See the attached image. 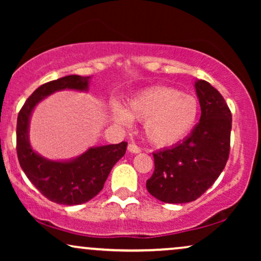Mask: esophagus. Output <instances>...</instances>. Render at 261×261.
Instances as JSON below:
<instances>
[{
	"label": "esophagus",
	"mask_w": 261,
	"mask_h": 261,
	"mask_svg": "<svg viewBox=\"0 0 261 261\" xmlns=\"http://www.w3.org/2000/svg\"><path fill=\"white\" fill-rule=\"evenodd\" d=\"M127 149H128V152H129V153H134V154H138V153L141 152V149L139 148L137 145H133V144L128 145Z\"/></svg>",
	"instance_id": "1"
}]
</instances>
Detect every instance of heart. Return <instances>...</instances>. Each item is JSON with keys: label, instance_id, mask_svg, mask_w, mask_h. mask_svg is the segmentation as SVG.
I'll list each match as a JSON object with an SVG mask.
<instances>
[{"label": "heart", "instance_id": "b5f03b06", "mask_svg": "<svg viewBox=\"0 0 261 261\" xmlns=\"http://www.w3.org/2000/svg\"><path fill=\"white\" fill-rule=\"evenodd\" d=\"M199 115V103L194 96L173 88L152 87L128 99L126 108L114 103L110 116L114 122L129 127L132 120L145 121L144 133L154 147L177 145L190 134Z\"/></svg>", "mask_w": 261, "mask_h": 261}]
</instances>
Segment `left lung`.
I'll use <instances>...</instances> for the list:
<instances>
[{"label":"left lung","instance_id":"1","mask_svg":"<svg viewBox=\"0 0 261 261\" xmlns=\"http://www.w3.org/2000/svg\"><path fill=\"white\" fill-rule=\"evenodd\" d=\"M194 85L199 122L183 141L153 154L154 172L146 188L164 203L197 199L215 183L229 155L231 114L226 101L208 82L197 80Z\"/></svg>","mask_w":261,"mask_h":261}]
</instances>
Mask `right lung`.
I'll return each instance as SVG.
<instances>
[{
    "label": "right lung",
    "instance_id": "obj_1",
    "mask_svg": "<svg viewBox=\"0 0 261 261\" xmlns=\"http://www.w3.org/2000/svg\"><path fill=\"white\" fill-rule=\"evenodd\" d=\"M91 76L70 74L39 87L17 116L16 151L21 169L32 184L49 201L77 205L90 201L103 189L113 166L126 153L127 142L89 147L82 154L65 160L42 156L31 145L30 124L35 107L57 91L88 92Z\"/></svg>",
    "mask_w": 261,
    "mask_h": 261
}]
</instances>
